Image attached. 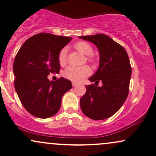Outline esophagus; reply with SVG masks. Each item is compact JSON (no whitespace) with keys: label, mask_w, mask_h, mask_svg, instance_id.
<instances>
[{"label":"esophagus","mask_w":156,"mask_h":156,"mask_svg":"<svg viewBox=\"0 0 156 156\" xmlns=\"http://www.w3.org/2000/svg\"><path fill=\"white\" fill-rule=\"evenodd\" d=\"M78 83H75V82H73V87H78Z\"/></svg>","instance_id":"obj_1"}]
</instances>
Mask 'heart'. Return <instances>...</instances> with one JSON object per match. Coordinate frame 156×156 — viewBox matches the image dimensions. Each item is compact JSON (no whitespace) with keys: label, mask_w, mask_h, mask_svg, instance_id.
I'll return each mask as SVG.
<instances>
[{"label":"heart","mask_w":156,"mask_h":156,"mask_svg":"<svg viewBox=\"0 0 156 156\" xmlns=\"http://www.w3.org/2000/svg\"><path fill=\"white\" fill-rule=\"evenodd\" d=\"M75 48L85 55H90L93 53V48L89 43L86 42H77L75 44ZM89 61H92L90 57L88 58ZM58 62L61 65H64L67 62V48L62 49L58 54ZM91 74V69L88 66L83 67H68L64 71L63 75L65 78L74 82H80L83 78Z\"/></svg>","instance_id":"heart-1"}]
</instances>
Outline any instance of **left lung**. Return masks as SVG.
I'll return each mask as SVG.
<instances>
[{"mask_svg":"<svg viewBox=\"0 0 156 156\" xmlns=\"http://www.w3.org/2000/svg\"><path fill=\"white\" fill-rule=\"evenodd\" d=\"M92 42L100 54L99 67L89 78L94 84L85 86L86 94L80 98L82 112L94 120L112 117L121 108L129 92L131 67L124 48L107 35L79 37ZM101 81L102 87H98Z\"/></svg>","mask_w":156,"mask_h":156,"instance_id":"left-lung-1","label":"left lung"}]
</instances>
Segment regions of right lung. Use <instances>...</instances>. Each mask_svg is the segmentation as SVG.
I'll use <instances>...</instances> for the list:
<instances>
[{"mask_svg":"<svg viewBox=\"0 0 156 156\" xmlns=\"http://www.w3.org/2000/svg\"><path fill=\"white\" fill-rule=\"evenodd\" d=\"M72 38L49 33L30 37L20 48L13 64L15 88L24 108L36 117L46 119L59 111L62 98L72 88L61 77L50 80V73H58V54Z\"/></svg>","mask_w":156,"mask_h":156,"instance_id":"add662e5","label":"right lung"}]
</instances>
